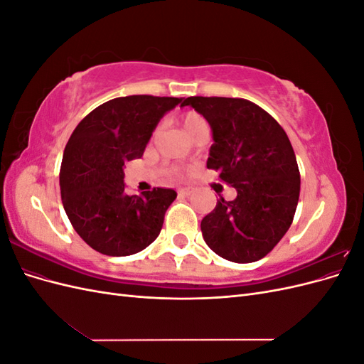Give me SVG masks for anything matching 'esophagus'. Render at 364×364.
I'll return each mask as SVG.
<instances>
[{"mask_svg": "<svg viewBox=\"0 0 364 364\" xmlns=\"http://www.w3.org/2000/svg\"><path fill=\"white\" fill-rule=\"evenodd\" d=\"M178 193L182 197H188V196H191L194 193V188H191V186H185V188H179Z\"/></svg>", "mask_w": 364, "mask_h": 364, "instance_id": "1", "label": "esophagus"}]
</instances>
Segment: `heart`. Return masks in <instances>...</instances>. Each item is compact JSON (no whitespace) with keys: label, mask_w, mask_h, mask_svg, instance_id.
Instances as JSON below:
<instances>
[{"label":"heart","mask_w":364,"mask_h":364,"mask_svg":"<svg viewBox=\"0 0 364 364\" xmlns=\"http://www.w3.org/2000/svg\"><path fill=\"white\" fill-rule=\"evenodd\" d=\"M181 126H182L185 134L188 135L190 138L196 134L197 130H200L203 127H208L205 118L200 114H197V112H186L182 117V119H181Z\"/></svg>","instance_id":"1"}]
</instances>
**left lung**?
<instances>
[{
  "label": "left lung",
  "instance_id": "obj_1",
  "mask_svg": "<svg viewBox=\"0 0 364 364\" xmlns=\"http://www.w3.org/2000/svg\"><path fill=\"white\" fill-rule=\"evenodd\" d=\"M213 130L206 167L237 191L203 217L205 243L218 257L240 264L264 258L287 232L301 191L290 139L278 121L245 98L188 97Z\"/></svg>",
  "mask_w": 364,
  "mask_h": 364
}]
</instances>
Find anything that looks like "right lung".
<instances>
[{"label":"right lung","mask_w":364,"mask_h":364,"mask_svg":"<svg viewBox=\"0 0 364 364\" xmlns=\"http://www.w3.org/2000/svg\"><path fill=\"white\" fill-rule=\"evenodd\" d=\"M179 103L176 97H118L74 129L60 165V196L75 232L94 250L127 257L158 238L178 193L126 194L124 165L142 156L159 119Z\"/></svg>","instance_id":"right-lung-1"}]
</instances>
